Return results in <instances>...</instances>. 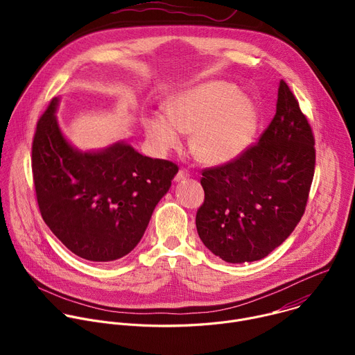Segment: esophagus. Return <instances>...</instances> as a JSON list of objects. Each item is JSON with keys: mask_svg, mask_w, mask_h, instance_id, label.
I'll use <instances>...</instances> for the list:
<instances>
[{"mask_svg": "<svg viewBox=\"0 0 355 355\" xmlns=\"http://www.w3.org/2000/svg\"><path fill=\"white\" fill-rule=\"evenodd\" d=\"M189 177V173L187 171V170H180L177 174H175V177H174V180L177 181V182H180V181H184V180H187Z\"/></svg>", "mask_w": 355, "mask_h": 355, "instance_id": "esophagus-1", "label": "esophagus"}]
</instances>
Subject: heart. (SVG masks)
Masks as SVG:
<instances>
[{
  "label": "heart",
  "instance_id": "heart-1",
  "mask_svg": "<svg viewBox=\"0 0 355 355\" xmlns=\"http://www.w3.org/2000/svg\"><path fill=\"white\" fill-rule=\"evenodd\" d=\"M166 114L144 121L146 136L159 153L177 148L181 135L191 133L189 148L196 160L222 166L241 157L254 141L256 105L225 81H209L171 98Z\"/></svg>",
  "mask_w": 355,
  "mask_h": 355
}]
</instances>
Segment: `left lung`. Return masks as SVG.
Here are the masks:
<instances>
[{
	"label": "left lung",
	"instance_id": "obj_1",
	"mask_svg": "<svg viewBox=\"0 0 355 355\" xmlns=\"http://www.w3.org/2000/svg\"><path fill=\"white\" fill-rule=\"evenodd\" d=\"M315 162L312 128L281 80L275 116L259 143L202 171L205 199L195 218L202 243L226 263L267 257L305 214Z\"/></svg>",
	"mask_w": 355,
	"mask_h": 355
}]
</instances>
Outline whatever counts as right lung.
Segmentation results:
<instances>
[{
  "mask_svg": "<svg viewBox=\"0 0 355 355\" xmlns=\"http://www.w3.org/2000/svg\"><path fill=\"white\" fill-rule=\"evenodd\" d=\"M58 103L50 101L32 143L40 215L76 256L96 263L122 259L143 237L178 167L141 156L125 141L83 153L60 132Z\"/></svg>",
  "mask_w": 355,
  "mask_h": 355,
  "instance_id": "add662e5",
  "label": "right lung"
}]
</instances>
